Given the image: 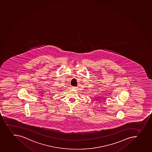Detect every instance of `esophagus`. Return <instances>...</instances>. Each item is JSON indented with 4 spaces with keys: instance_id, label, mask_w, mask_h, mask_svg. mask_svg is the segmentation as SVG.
Wrapping results in <instances>:
<instances>
[{
    "instance_id": "obj_1",
    "label": "esophagus",
    "mask_w": 152,
    "mask_h": 152,
    "mask_svg": "<svg viewBox=\"0 0 152 152\" xmlns=\"http://www.w3.org/2000/svg\"><path fill=\"white\" fill-rule=\"evenodd\" d=\"M72 89L73 90H75V91H77V89H78V88H77V87H73Z\"/></svg>"
}]
</instances>
